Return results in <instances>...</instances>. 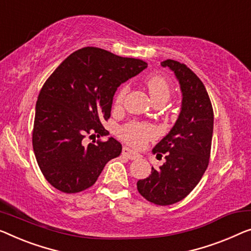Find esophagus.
Instances as JSON below:
<instances>
[{
  "label": "esophagus",
  "mask_w": 251,
  "mask_h": 251,
  "mask_svg": "<svg viewBox=\"0 0 251 251\" xmlns=\"http://www.w3.org/2000/svg\"><path fill=\"white\" fill-rule=\"evenodd\" d=\"M123 154L125 156H127L129 160H136V159H140L141 155L136 153L135 151H133V150H130L129 148H123Z\"/></svg>",
  "instance_id": "1"
}]
</instances>
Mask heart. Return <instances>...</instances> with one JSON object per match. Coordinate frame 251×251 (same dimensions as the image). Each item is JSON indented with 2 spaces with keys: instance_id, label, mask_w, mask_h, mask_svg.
<instances>
[{
  "instance_id": "heart-1",
  "label": "heart",
  "mask_w": 251,
  "mask_h": 251,
  "mask_svg": "<svg viewBox=\"0 0 251 251\" xmlns=\"http://www.w3.org/2000/svg\"><path fill=\"white\" fill-rule=\"evenodd\" d=\"M147 87L149 89L150 95H151L153 101L159 99L168 100L170 97L171 85L166 77L161 75H152L148 77ZM129 87L124 85L119 90L115 99L116 106H121L124 101L125 97L128 92ZM156 136V130L154 127L150 124L144 123L133 122L125 125L121 129V137L127 143L133 145L135 148H142L148 143L149 141L153 140Z\"/></svg>"
}]
</instances>
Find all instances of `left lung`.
<instances>
[{
    "mask_svg": "<svg viewBox=\"0 0 251 251\" xmlns=\"http://www.w3.org/2000/svg\"><path fill=\"white\" fill-rule=\"evenodd\" d=\"M174 71L182 93L181 110L168 135L154 149L166 154L159 169L152 167L148 178L137 181L138 193L156 205H171L195 188L207 169L213 136V108L203 82L185 64L174 59L161 62Z\"/></svg>",
    "mask_w": 251,
    "mask_h": 251,
    "instance_id": "obj_1",
    "label": "left lung"
}]
</instances>
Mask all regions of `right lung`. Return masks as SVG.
<instances>
[{"label": "right lung", "mask_w": 251, "mask_h": 251, "mask_svg": "<svg viewBox=\"0 0 251 251\" xmlns=\"http://www.w3.org/2000/svg\"><path fill=\"white\" fill-rule=\"evenodd\" d=\"M148 64L97 47L65 58L40 90L32 148L44 177L56 189L74 194L91 187L104 166L122 152L114 137L84 144V137L106 136L116 90Z\"/></svg>", "instance_id": "right-lung-1"}]
</instances>
